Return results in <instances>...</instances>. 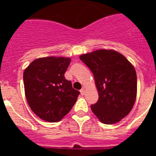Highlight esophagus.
Wrapping results in <instances>:
<instances>
[{
	"label": "esophagus",
	"mask_w": 156,
	"mask_h": 156,
	"mask_svg": "<svg viewBox=\"0 0 156 156\" xmlns=\"http://www.w3.org/2000/svg\"><path fill=\"white\" fill-rule=\"evenodd\" d=\"M80 94L82 95H83L85 94V89L84 88H82V89H81L80 90Z\"/></svg>",
	"instance_id": "obj_1"
}]
</instances>
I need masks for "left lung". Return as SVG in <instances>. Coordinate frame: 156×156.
<instances>
[{"instance_id": "8db88e82", "label": "left lung", "mask_w": 156, "mask_h": 156, "mask_svg": "<svg viewBox=\"0 0 156 156\" xmlns=\"http://www.w3.org/2000/svg\"><path fill=\"white\" fill-rule=\"evenodd\" d=\"M81 61L91 70L98 91L92 112L105 124L118 122L129 113L137 97V74L119 52L98 50L82 55Z\"/></svg>"}]
</instances>
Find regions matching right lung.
I'll use <instances>...</instances> for the list:
<instances>
[{"label":"right lung","mask_w":156,"mask_h":156,"mask_svg":"<svg viewBox=\"0 0 156 156\" xmlns=\"http://www.w3.org/2000/svg\"><path fill=\"white\" fill-rule=\"evenodd\" d=\"M71 59L46 57L32 62L23 73L27 102L41 119L57 122L69 113L80 92L64 74Z\"/></svg>","instance_id":"add662e5"}]
</instances>
